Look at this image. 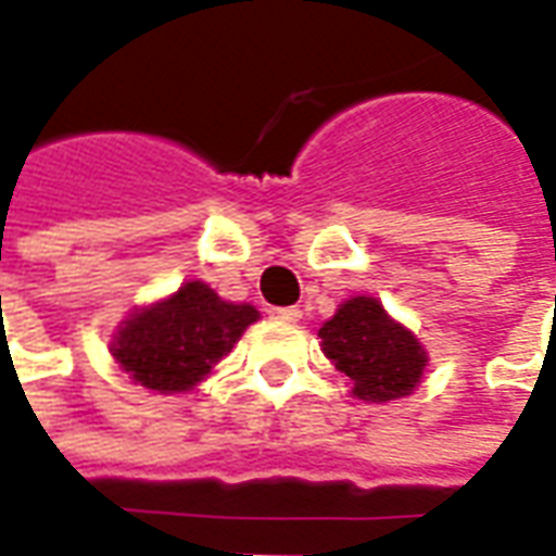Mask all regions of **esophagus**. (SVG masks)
Segmentation results:
<instances>
[{
	"label": "esophagus",
	"mask_w": 556,
	"mask_h": 556,
	"mask_svg": "<svg viewBox=\"0 0 556 556\" xmlns=\"http://www.w3.org/2000/svg\"><path fill=\"white\" fill-rule=\"evenodd\" d=\"M270 318L286 321V325H294V321H301V309H298V306H274V309H270Z\"/></svg>",
	"instance_id": "1"
}]
</instances>
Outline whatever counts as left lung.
Here are the masks:
<instances>
[{
    "mask_svg": "<svg viewBox=\"0 0 556 556\" xmlns=\"http://www.w3.org/2000/svg\"><path fill=\"white\" fill-rule=\"evenodd\" d=\"M318 339L327 361L351 381V396L375 405L410 396L429 366L426 345L369 294L339 303Z\"/></svg>",
    "mask_w": 556,
    "mask_h": 556,
    "instance_id": "left-lung-1",
    "label": "left lung"
}]
</instances>
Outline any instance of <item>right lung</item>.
Instances as JSON below:
<instances>
[{
	"label": "right lung",
	"instance_id": "obj_1",
	"mask_svg": "<svg viewBox=\"0 0 556 556\" xmlns=\"http://www.w3.org/2000/svg\"><path fill=\"white\" fill-rule=\"evenodd\" d=\"M253 321L255 306L223 301L207 282L190 279L169 298L127 315L110 351L134 384L175 396L202 384Z\"/></svg>",
	"mask_w": 556,
	"mask_h": 556
}]
</instances>
